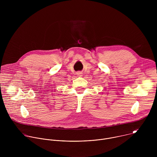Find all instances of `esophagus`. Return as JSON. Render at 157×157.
<instances>
[{"label": "esophagus", "mask_w": 157, "mask_h": 157, "mask_svg": "<svg viewBox=\"0 0 157 157\" xmlns=\"http://www.w3.org/2000/svg\"><path fill=\"white\" fill-rule=\"evenodd\" d=\"M76 75H78V76H79V77H82V71H78V72H76Z\"/></svg>", "instance_id": "esophagus-1"}]
</instances>
